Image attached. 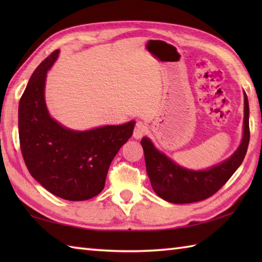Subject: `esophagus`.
Masks as SVG:
<instances>
[{"label":"esophagus","instance_id":"1","mask_svg":"<svg viewBox=\"0 0 262 262\" xmlns=\"http://www.w3.org/2000/svg\"><path fill=\"white\" fill-rule=\"evenodd\" d=\"M147 133V125L145 122H142V121H137V124L134 128V133H133V136L136 140H140L144 135H145Z\"/></svg>","mask_w":262,"mask_h":262}]
</instances>
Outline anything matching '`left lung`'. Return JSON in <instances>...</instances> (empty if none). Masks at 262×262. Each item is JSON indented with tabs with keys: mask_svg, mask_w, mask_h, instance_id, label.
<instances>
[{
	"mask_svg": "<svg viewBox=\"0 0 262 262\" xmlns=\"http://www.w3.org/2000/svg\"><path fill=\"white\" fill-rule=\"evenodd\" d=\"M250 141L249 102L244 92L243 137L240 146L223 162L209 169L194 171L182 168L154 146L147 137L141 144L145 157L146 172L155 193L173 204H189L213 196L243 162Z\"/></svg>",
	"mask_w": 262,
	"mask_h": 262,
	"instance_id": "8db88e82",
	"label": "left lung"
}]
</instances>
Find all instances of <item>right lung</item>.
I'll return each mask as SVG.
<instances>
[{"label": "right lung", "instance_id": "obj_1", "mask_svg": "<svg viewBox=\"0 0 262 262\" xmlns=\"http://www.w3.org/2000/svg\"><path fill=\"white\" fill-rule=\"evenodd\" d=\"M58 54L53 52L39 64L20 99V147L30 174L43 188L81 202L102 191L111 161L132 137L135 121L79 132L53 119L46 107L45 83Z\"/></svg>", "mask_w": 262, "mask_h": 262}]
</instances>
